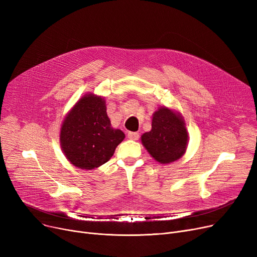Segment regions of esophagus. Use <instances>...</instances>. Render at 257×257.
I'll list each match as a JSON object with an SVG mask.
<instances>
[{
    "label": "esophagus",
    "instance_id": "1",
    "mask_svg": "<svg viewBox=\"0 0 257 257\" xmlns=\"http://www.w3.org/2000/svg\"><path fill=\"white\" fill-rule=\"evenodd\" d=\"M140 138V134L138 132H128V139L132 140V141H138Z\"/></svg>",
    "mask_w": 257,
    "mask_h": 257
}]
</instances>
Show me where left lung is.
Wrapping results in <instances>:
<instances>
[{"mask_svg":"<svg viewBox=\"0 0 257 257\" xmlns=\"http://www.w3.org/2000/svg\"><path fill=\"white\" fill-rule=\"evenodd\" d=\"M142 144L156 161L168 165L181 158L188 145V132L182 114L166 106L153 113L152 129L141 137Z\"/></svg>","mask_w":257,"mask_h":257,"instance_id":"1","label":"left lung"}]
</instances>
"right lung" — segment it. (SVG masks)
Returning a JSON list of instances; mask_svg holds the SVG:
<instances>
[{"mask_svg":"<svg viewBox=\"0 0 257 257\" xmlns=\"http://www.w3.org/2000/svg\"><path fill=\"white\" fill-rule=\"evenodd\" d=\"M125 134L111 127L103 97L87 92L66 113L59 133L61 150L70 163L93 170L109 160Z\"/></svg>","mask_w":257,"mask_h":257,"instance_id":"1","label":"right lung"}]
</instances>
